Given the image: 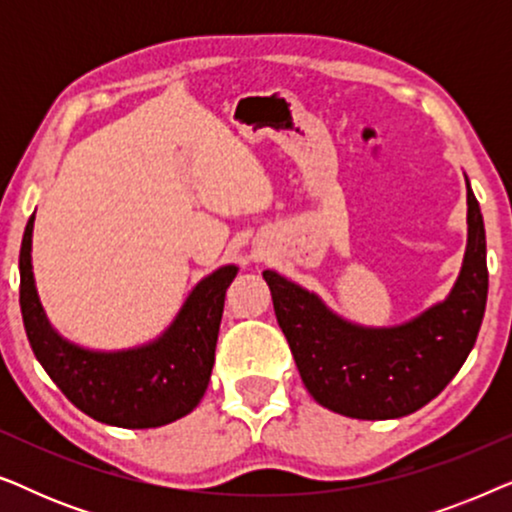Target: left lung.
Segmentation results:
<instances>
[{
  "label": "left lung",
  "instance_id": "left-lung-1",
  "mask_svg": "<svg viewBox=\"0 0 512 512\" xmlns=\"http://www.w3.org/2000/svg\"><path fill=\"white\" fill-rule=\"evenodd\" d=\"M468 244L447 300L394 328H363L314 293L265 270L272 305L314 401L354 419H394L424 408L471 354L487 305V240L468 186Z\"/></svg>",
  "mask_w": 512,
  "mask_h": 512
}]
</instances>
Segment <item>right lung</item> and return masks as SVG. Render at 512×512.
I'll return each instance as SVG.
<instances>
[{"label": "right lung", "instance_id": "obj_1", "mask_svg": "<svg viewBox=\"0 0 512 512\" xmlns=\"http://www.w3.org/2000/svg\"><path fill=\"white\" fill-rule=\"evenodd\" d=\"M32 228L34 214L20 244V312L34 356L62 394L88 417L123 429H153L188 415L212 375L235 265L202 279L156 342L125 352H90L62 340L48 324L34 289Z\"/></svg>", "mask_w": 512, "mask_h": 512}]
</instances>
